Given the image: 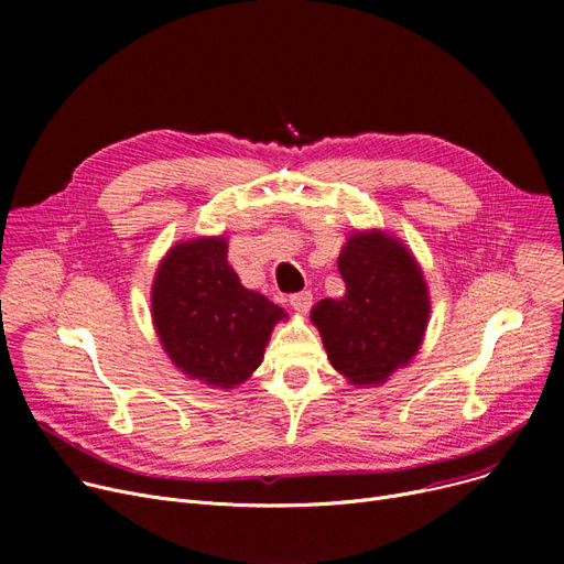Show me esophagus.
Instances as JSON below:
<instances>
[{"mask_svg":"<svg viewBox=\"0 0 564 564\" xmlns=\"http://www.w3.org/2000/svg\"><path fill=\"white\" fill-rule=\"evenodd\" d=\"M290 306L297 311V313H308L311 311V306H313V294L308 292V290H304V292H294V294H290Z\"/></svg>","mask_w":564,"mask_h":564,"instance_id":"1","label":"esophagus"}]
</instances>
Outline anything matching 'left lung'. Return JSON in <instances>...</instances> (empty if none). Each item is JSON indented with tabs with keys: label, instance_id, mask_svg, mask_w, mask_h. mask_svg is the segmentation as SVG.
Instances as JSON below:
<instances>
[{
	"label": "left lung",
	"instance_id": "8db88e82",
	"mask_svg": "<svg viewBox=\"0 0 564 564\" xmlns=\"http://www.w3.org/2000/svg\"><path fill=\"white\" fill-rule=\"evenodd\" d=\"M340 300H322L311 319L332 366L354 387L383 383L421 349L430 294L411 251L381 230L351 232L338 256Z\"/></svg>",
	"mask_w": 564,
	"mask_h": 564
}]
</instances>
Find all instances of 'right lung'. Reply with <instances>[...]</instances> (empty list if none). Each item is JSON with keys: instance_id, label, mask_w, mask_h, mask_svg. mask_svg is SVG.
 Returning a JSON list of instances; mask_svg holds the SVG:
<instances>
[{"instance_id": "1", "label": "right lung", "mask_w": 564, "mask_h": 564, "mask_svg": "<svg viewBox=\"0 0 564 564\" xmlns=\"http://www.w3.org/2000/svg\"><path fill=\"white\" fill-rule=\"evenodd\" d=\"M153 324L175 368L215 389H235L262 364L288 313L240 283L224 237L169 249L153 281Z\"/></svg>"}]
</instances>
